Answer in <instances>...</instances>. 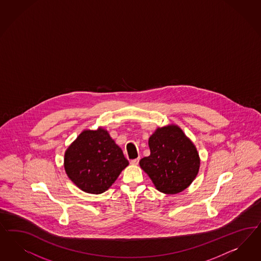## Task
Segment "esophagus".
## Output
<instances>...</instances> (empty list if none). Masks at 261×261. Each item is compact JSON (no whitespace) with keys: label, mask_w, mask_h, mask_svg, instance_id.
Here are the masks:
<instances>
[{"label":"esophagus","mask_w":261,"mask_h":261,"mask_svg":"<svg viewBox=\"0 0 261 261\" xmlns=\"http://www.w3.org/2000/svg\"><path fill=\"white\" fill-rule=\"evenodd\" d=\"M138 162H139V158L135 159V160H130V164H133V165H137Z\"/></svg>","instance_id":"34e87169"}]
</instances>
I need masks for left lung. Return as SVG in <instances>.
Masks as SVG:
<instances>
[{
  "mask_svg": "<svg viewBox=\"0 0 261 261\" xmlns=\"http://www.w3.org/2000/svg\"><path fill=\"white\" fill-rule=\"evenodd\" d=\"M149 147L151 154L139 165L160 192L180 193L193 182L201 160L196 146L179 126L158 127L149 138Z\"/></svg>",
  "mask_w": 261,
  "mask_h": 261,
  "instance_id": "left-lung-1",
  "label": "left lung"
}]
</instances>
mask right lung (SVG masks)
<instances>
[{
    "mask_svg": "<svg viewBox=\"0 0 261 261\" xmlns=\"http://www.w3.org/2000/svg\"><path fill=\"white\" fill-rule=\"evenodd\" d=\"M127 165L121 148L101 126L83 130L64 153L68 177L86 193L107 191Z\"/></svg>",
    "mask_w": 261,
    "mask_h": 261,
    "instance_id": "right-lung-1",
    "label": "right lung"
}]
</instances>
